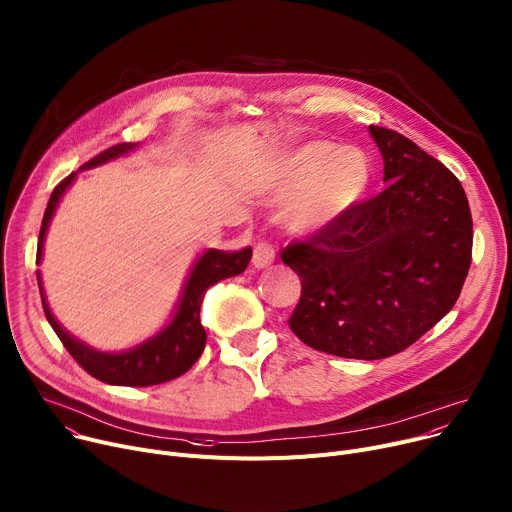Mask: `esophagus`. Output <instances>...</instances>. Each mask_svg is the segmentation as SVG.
Masks as SVG:
<instances>
[{"label": "esophagus", "instance_id": "34e87169", "mask_svg": "<svg viewBox=\"0 0 512 512\" xmlns=\"http://www.w3.org/2000/svg\"><path fill=\"white\" fill-rule=\"evenodd\" d=\"M274 259H276V251L267 241H259L255 245V249H253V263H255V267L263 269V267L274 263Z\"/></svg>", "mask_w": 512, "mask_h": 512}]
</instances>
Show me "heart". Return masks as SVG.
<instances>
[{"label":"heart","mask_w":512,"mask_h":512,"mask_svg":"<svg viewBox=\"0 0 512 512\" xmlns=\"http://www.w3.org/2000/svg\"><path fill=\"white\" fill-rule=\"evenodd\" d=\"M368 162L358 148L309 142L280 164L274 193L291 191L282 220L296 234H313L342 216L364 193Z\"/></svg>","instance_id":"1"}]
</instances>
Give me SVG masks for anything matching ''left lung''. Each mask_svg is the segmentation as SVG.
Returning <instances> with one entry per match:
<instances>
[{"label":"left lung","mask_w":512,"mask_h":512,"mask_svg":"<svg viewBox=\"0 0 512 512\" xmlns=\"http://www.w3.org/2000/svg\"><path fill=\"white\" fill-rule=\"evenodd\" d=\"M370 133L387 189L280 251L302 282L288 319L294 335L356 360L399 354L445 317L473 245L467 195L451 170L399 131Z\"/></svg>","instance_id":"left-lung-1"}]
</instances>
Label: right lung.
<instances>
[{"label":"right lung","mask_w":512,"mask_h":512,"mask_svg":"<svg viewBox=\"0 0 512 512\" xmlns=\"http://www.w3.org/2000/svg\"><path fill=\"white\" fill-rule=\"evenodd\" d=\"M131 148H135V144L111 146L105 152H100L98 156H94L92 160H88L84 164V168H90V166L107 162L111 158H117V156L129 152ZM74 177H76V173H72L70 177H65L53 189V193L49 197L47 210H45V216H43V224H41V232H39L37 263L41 261L45 230H47L49 220L55 212L57 201H59L61 193L67 187H70ZM251 255H253L251 247H245L241 251L212 249L208 253H203L201 259L195 263L191 276L185 284L183 298H181V304H179V311H177L175 319L170 321V325L164 331H160L156 337L148 339L146 344L133 348L129 352H123V354L96 352V350L80 344L78 339L67 335L49 311L43 288H41L39 274H37V280H39V288H41L43 311H45V317H47L49 325L53 327V331L61 339V344L65 346V350L72 354V358L90 374V377H94L102 383H107V385L152 387V385H160V383H166V381H173V379L181 377V374H185L199 360L203 348H206V329H203V325L199 321L201 300H203V296H206L208 288L214 286L216 282L243 274V271L249 265V261H251Z\"/></svg>","instance_id":"add662e5"}]
</instances>
